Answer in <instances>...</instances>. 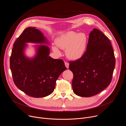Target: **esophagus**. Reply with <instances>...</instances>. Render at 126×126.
<instances>
[{
  "mask_svg": "<svg viewBox=\"0 0 126 126\" xmlns=\"http://www.w3.org/2000/svg\"><path fill=\"white\" fill-rule=\"evenodd\" d=\"M64 64H65V67H66L67 69H68L69 67V63H66V62H65V63H64Z\"/></svg>",
  "mask_w": 126,
  "mask_h": 126,
  "instance_id": "esophagus-1",
  "label": "esophagus"
}]
</instances>
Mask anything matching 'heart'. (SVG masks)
<instances>
[{"instance_id":"obj_1","label":"heart","mask_w":126,"mask_h":126,"mask_svg":"<svg viewBox=\"0 0 126 126\" xmlns=\"http://www.w3.org/2000/svg\"><path fill=\"white\" fill-rule=\"evenodd\" d=\"M56 46L62 49H65L67 57L73 61L80 59L84 55L87 46L88 36L85 33L69 31L58 37L55 40ZM52 49L57 54L61 52L56 46H52Z\"/></svg>"}]
</instances>
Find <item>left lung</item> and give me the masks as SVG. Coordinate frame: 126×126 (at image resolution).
Wrapping results in <instances>:
<instances>
[{
    "label": "left lung",
    "instance_id": "obj_1",
    "mask_svg": "<svg viewBox=\"0 0 126 126\" xmlns=\"http://www.w3.org/2000/svg\"><path fill=\"white\" fill-rule=\"evenodd\" d=\"M115 60L111 42L97 29L90 32L87 50L80 59L70 63L72 87L78 96L88 97L105 89L111 81Z\"/></svg>",
    "mask_w": 126,
    "mask_h": 126
}]
</instances>
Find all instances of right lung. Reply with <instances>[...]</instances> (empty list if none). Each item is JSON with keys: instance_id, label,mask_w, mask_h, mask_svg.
I'll use <instances>...</instances> for the list:
<instances>
[{"instance_id": "obj_1", "label": "right lung", "mask_w": 126, "mask_h": 126, "mask_svg": "<svg viewBox=\"0 0 126 126\" xmlns=\"http://www.w3.org/2000/svg\"><path fill=\"white\" fill-rule=\"evenodd\" d=\"M28 43L35 45L36 53L33 58L24 54ZM49 42L44 34L35 27L24 30L13 45L10 57V68L14 82L17 87L27 95L35 98L51 94L55 88L56 81L66 70L62 60L49 56Z\"/></svg>"}]
</instances>
